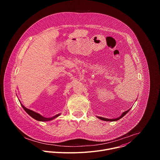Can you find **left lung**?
<instances>
[{
    "label": "left lung",
    "instance_id": "8db88e82",
    "mask_svg": "<svg viewBox=\"0 0 160 160\" xmlns=\"http://www.w3.org/2000/svg\"><path fill=\"white\" fill-rule=\"evenodd\" d=\"M130 110V109H128V110H127V111H125V112H123L122 114V115H121L120 117H118V118H115V119H108V118H102V117H98V118L99 119H100V120H104V121H108V122L117 121V120L121 119L123 117H124Z\"/></svg>",
    "mask_w": 160,
    "mask_h": 160
}]
</instances>
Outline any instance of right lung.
Returning a JSON list of instances; mask_svg holds the SVG:
<instances>
[{"mask_svg": "<svg viewBox=\"0 0 160 160\" xmlns=\"http://www.w3.org/2000/svg\"><path fill=\"white\" fill-rule=\"evenodd\" d=\"M21 106L22 107V108L24 109V110L28 114V115H29L30 117H32L33 118H34L35 120H38V121H41V122L50 121V120H52L56 118V117H58V116L60 115V114H59V115H56V116H54V117H52V118H45V117H42V115H40V114H38V113H37V112H35V111H32V110H30V109H29L26 108L25 106H23L22 104H21Z\"/></svg>", "mask_w": 160, "mask_h": 160, "instance_id": "1", "label": "right lung"}]
</instances>
